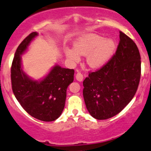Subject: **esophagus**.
<instances>
[{
    "instance_id": "34e87169",
    "label": "esophagus",
    "mask_w": 151,
    "mask_h": 151,
    "mask_svg": "<svg viewBox=\"0 0 151 151\" xmlns=\"http://www.w3.org/2000/svg\"><path fill=\"white\" fill-rule=\"evenodd\" d=\"M76 80H77V81H82L83 79V74L81 73L78 72V73H76Z\"/></svg>"
}]
</instances>
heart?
<instances>
[{
    "label": "heart",
    "instance_id": "b5f03b06",
    "mask_svg": "<svg viewBox=\"0 0 151 151\" xmlns=\"http://www.w3.org/2000/svg\"><path fill=\"white\" fill-rule=\"evenodd\" d=\"M115 44L110 39H104L99 35L90 34L81 37L74 44V49L65 51L67 58L72 63H78L80 56H86L87 64L91 68H100L109 61Z\"/></svg>",
    "mask_w": 151,
    "mask_h": 151
}]
</instances>
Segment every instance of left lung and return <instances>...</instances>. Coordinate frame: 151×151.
Returning a JSON list of instances; mask_svg holds the SVG:
<instances>
[{
	"mask_svg": "<svg viewBox=\"0 0 151 151\" xmlns=\"http://www.w3.org/2000/svg\"><path fill=\"white\" fill-rule=\"evenodd\" d=\"M141 64L135 42L119 31L115 54L105 65L90 72L83 81V97L92 116L98 120L107 119L122 111L137 91Z\"/></svg>",
	"mask_w": 151,
	"mask_h": 151,
	"instance_id": "1",
	"label": "left lung"
}]
</instances>
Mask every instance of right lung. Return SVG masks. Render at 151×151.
<instances>
[{"label":"right lung","mask_w":151,"mask_h":151,"mask_svg":"<svg viewBox=\"0 0 151 151\" xmlns=\"http://www.w3.org/2000/svg\"><path fill=\"white\" fill-rule=\"evenodd\" d=\"M37 33L29 34L15 51L11 65V84L14 95L23 109L34 118L52 122L60 116L65 106L66 90L73 81L74 70L56 65L40 82L29 79L21 68L20 55Z\"/></svg>","instance_id":"right-lung-1"}]
</instances>
